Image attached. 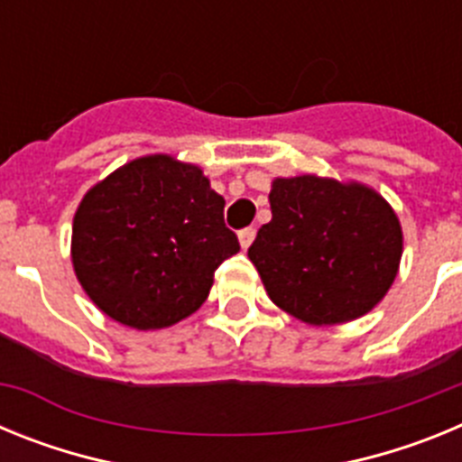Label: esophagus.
<instances>
[{
  "mask_svg": "<svg viewBox=\"0 0 462 462\" xmlns=\"http://www.w3.org/2000/svg\"><path fill=\"white\" fill-rule=\"evenodd\" d=\"M254 236H256L254 226H247V228H243V231H238V240H240V245H243V250H247V247H250L252 240H254Z\"/></svg>",
  "mask_w": 462,
  "mask_h": 462,
  "instance_id": "1",
  "label": "esophagus"
}]
</instances>
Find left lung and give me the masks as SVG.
I'll list each match as a JSON object with an SVG mask.
<instances>
[{"label": "left lung", "instance_id": "left-lung-1", "mask_svg": "<svg viewBox=\"0 0 462 462\" xmlns=\"http://www.w3.org/2000/svg\"><path fill=\"white\" fill-rule=\"evenodd\" d=\"M273 219L247 256L277 308L308 324H342L374 308L402 254L395 212L377 191L317 175L277 178Z\"/></svg>", "mask_w": 462, "mask_h": 462}]
</instances>
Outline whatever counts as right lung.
<instances>
[{
  "mask_svg": "<svg viewBox=\"0 0 462 462\" xmlns=\"http://www.w3.org/2000/svg\"><path fill=\"white\" fill-rule=\"evenodd\" d=\"M240 250L224 199L201 169L152 154L85 194L73 217V268L110 319L164 328L201 308L224 259Z\"/></svg>",
  "mask_w": 462,
  "mask_h": 462,
  "instance_id": "1",
  "label": "right lung"
}]
</instances>
